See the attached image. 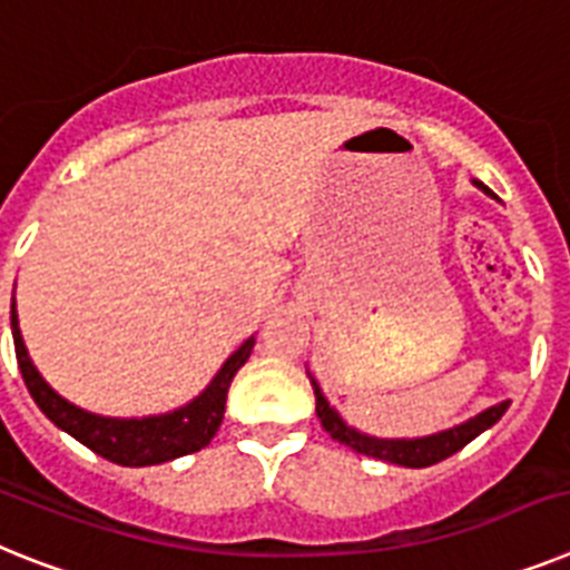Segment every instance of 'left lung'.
Instances as JSON below:
<instances>
[{
	"instance_id": "left-lung-1",
	"label": "left lung",
	"mask_w": 570,
	"mask_h": 570,
	"mask_svg": "<svg viewBox=\"0 0 570 570\" xmlns=\"http://www.w3.org/2000/svg\"><path fill=\"white\" fill-rule=\"evenodd\" d=\"M475 188L484 190L487 196H495L490 188H487L484 181H475ZM313 382V391H315V414L322 420L324 432L330 434L333 440L344 443V446H351L353 452L358 455H367V458H380V461H389V463H400V466H411V470H423V466H432V463L446 461L449 455H455L461 452L470 440H475L478 434L487 432L490 425H495L501 420L507 409H510V400H501V403L490 405L487 411L470 417L466 423L461 425H452L446 432H438V434H425V438H371V434H362L356 432L353 425L344 423L338 417V411L327 403V396L322 394L318 389V382L309 376Z\"/></svg>"
}]
</instances>
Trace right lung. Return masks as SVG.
I'll use <instances>...</instances> for the list:
<instances>
[{"instance_id":"right-lung-1","label":"right lung","mask_w":570,"mask_h":570,"mask_svg":"<svg viewBox=\"0 0 570 570\" xmlns=\"http://www.w3.org/2000/svg\"><path fill=\"white\" fill-rule=\"evenodd\" d=\"M11 333L22 380H26L28 394L33 396V403L40 405L42 414L57 429H63L71 438L80 440L83 446L92 449L95 455L121 463V466H153V463L174 461V458L190 455V452H199V449L208 446L214 434H217L219 423H223V414H226L228 385H232L234 374L246 365V358L252 356V347H255V336H248L226 358V365L219 367L212 385L199 396H194L188 405L167 411V414H156V417L121 420L100 417L92 411L71 405L69 400H63L51 389L49 382L42 380L40 371L33 367L31 356H28L22 333H19L17 304H11Z\"/></svg>"}]
</instances>
